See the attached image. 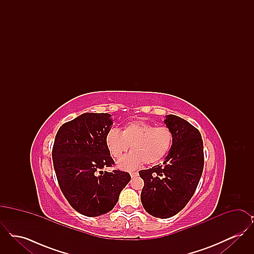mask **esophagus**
<instances>
[{
    "mask_svg": "<svg viewBox=\"0 0 254 254\" xmlns=\"http://www.w3.org/2000/svg\"><path fill=\"white\" fill-rule=\"evenodd\" d=\"M137 175H138V172H131V173H130V176H131V178L136 177Z\"/></svg>",
    "mask_w": 254,
    "mask_h": 254,
    "instance_id": "34e87169",
    "label": "esophagus"
}]
</instances>
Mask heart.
<instances>
[{
  "label": "heart",
  "instance_id": "obj_1",
  "mask_svg": "<svg viewBox=\"0 0 254 254\" xmlns=\"http://www.w3.org/2000/svg\"><path fill=\"white\" fill-rule=\"evenodd\" d=\"M173 135L167 127H158L143 121L131 122L126 125L120 132L109 130L106 136V145L111 156L122 157L129 148V154L117 162L119 169L133 170L144 162L146 165L160 161L172 145Z\"/></svg>",
  "mask_w": 254,
  "mask_h": 254
}]
</instances>
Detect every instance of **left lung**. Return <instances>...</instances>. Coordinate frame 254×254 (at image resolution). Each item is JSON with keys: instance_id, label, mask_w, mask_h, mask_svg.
<instances>
[{"instance_id": "obj_1", "label": "left lung", "mask_w": 254, "mask_h": 254, "mask_svg": "<svg viewBox=\"0 0 254 254\" xmlns=\"http://www.w3.org/2000/svg\"><path fill=\"white\" fill-rule=\"evenodd\" d=\"M173 135L163 165L140 170L144 180L141 202L154 217L167 219L182 210L191 199L204 169L201 133L191 124L169 114L164 120Z\"/></svg>"}]
</instances>
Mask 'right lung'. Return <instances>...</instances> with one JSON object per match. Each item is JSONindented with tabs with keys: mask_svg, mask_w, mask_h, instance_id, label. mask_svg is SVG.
Returning a JSON list of instances; mask_svg holds the SVG:
<instances>
[{
	"mask_svg": "<svg viewBox=\"0 0 254 254\" xmlns=\"http://www.w3.org/2000/svg\"><path fill=\"white\" fill-rule=\"evenodd\" d=\"M112 125L109 113L86 112L64 124L55 137L52 160L61 190L87 217L109 212L131 179L127 172L103 170L114 164L106 145Z\"/></svg>",
	"mask_w": 254,
	"mask_h": 254,
	"instance_id": "right-lung-1",
	"label": "right lung"
}]
</instances>
